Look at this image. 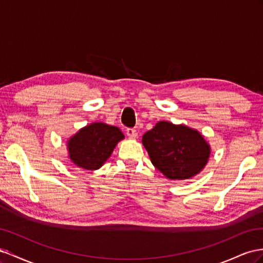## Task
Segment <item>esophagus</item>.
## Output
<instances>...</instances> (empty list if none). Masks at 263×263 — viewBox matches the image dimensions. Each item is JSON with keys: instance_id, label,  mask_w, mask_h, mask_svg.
Returning <instances> with one entry per match:
<instances>
[{"instance_id": "1", "label": "esophagus", "mask_w": 263, "mask_h": 263, "mask_svg": "<svg viewBox=\"0 0 263 263\" xmlns=\"http://www.w3.org/2000/svg\"><path fill=\"white\" fill-rule=\"evenodd\" d=\"M126 136L130 139H136L138 137V131L136 129H132V127H129V129H126Z\"/></svg>"}]
</instances>
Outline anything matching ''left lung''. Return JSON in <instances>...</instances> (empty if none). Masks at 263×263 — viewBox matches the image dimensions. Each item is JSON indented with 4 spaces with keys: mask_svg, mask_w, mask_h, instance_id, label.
Returning <instances> with one entry per match:
<instances>
[{
    "mask_svg": "<svg viewBox=\"0 0 263 263\" xmlns=\"http://www.w3.org/2000/svg\"><path fill=\"white\" fill-rule=\"evenodd\" d=\"M142 143L152 164L170 179H187L206 166L211 146L195 129L160 121L144 133Z\"/></svg>",
    "mask_w": 263,
    "mask_h": 263,
    "instance_id": "left-lung-1",
    "label": "left lung"
}]
</instances>
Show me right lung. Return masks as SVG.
<instances>
[{
	"label": "right lung",
	"instance_id": "1",
	"mask_svg": "<svg viewBox=\"0 0 263 263\" xmlns=\"http://www.w3.org/2000/svg\"><path fill=\"white\" fill-rule=\"evenodd\" d=\"M123 139V133L117 126L102 122L86 125L67 142L69 159L80 168L98 170Z\"/></svg>",
	"mask_w": 263,
	"mask_h": 263
}]
</instances>
